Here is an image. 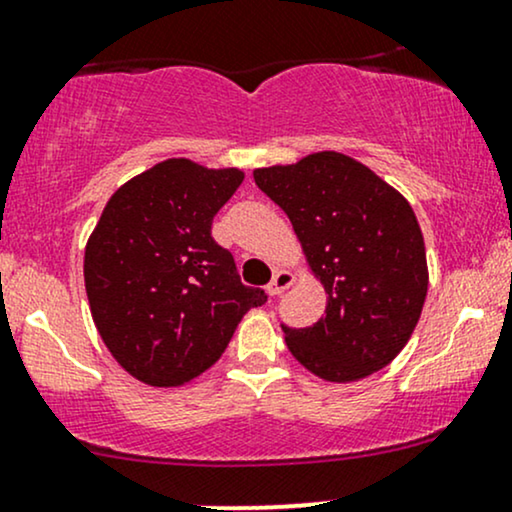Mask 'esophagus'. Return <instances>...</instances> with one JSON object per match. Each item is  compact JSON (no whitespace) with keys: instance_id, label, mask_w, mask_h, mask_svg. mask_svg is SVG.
<instances>
[{"instance_id":"obj_1","label":"esophagus","mask_w":512,"mask_h":512,"mask_svg":"<svg viewBox=\"0 0 512 512\" xmlns=\"http://www.w3.org/2000/svg\"><path fill=\"white\" fill-rule=\"evenodd\" d=\"M295 283V276L291 274V272H276L274 274V279H272V283H269L267 286V293L272 295V298H276V295H281L283 291H288V288H291Z\"/></svg>"}]
</instances>
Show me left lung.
Here are the masks:
<instances>
[{"instance_id": "left-lung-1", "label": "left lung", "mask_w": 512, "mask_h": 512, "mask_svg": "<svg viewBox=\"0 0 512 512\" xmlns=\"http://www.w3.org/2000/svg\"><path fill=\"white\" fill-rule=\"evenodd\" d=\"M252 176L288 214L326 291L319 322L283 326L291 355L334 384L389 365L420 322L429 288L424 238L410 202L365 164L331 150Z\"/></svg>"}]
</instances>
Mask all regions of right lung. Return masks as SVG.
Masks as SVG:
<instances>
[{
	"instance_id": "1",
	"label": "right lung",
	"mask_w": 512,
	"mask_h": 512,
	"mask_svg": "<svg viewBox=\"0 0 512 512\" xmlns=\"http://www.w3.org/2000/svg\"><path fill=\"white\" fill-rule=\"evenodd\" d=\"M245 174L166 159L109 197L85 245V293L104 346L131 377L181 386L219 360L262 288L240 283L212 219Z\"/></svg>"
}]
</instances>
